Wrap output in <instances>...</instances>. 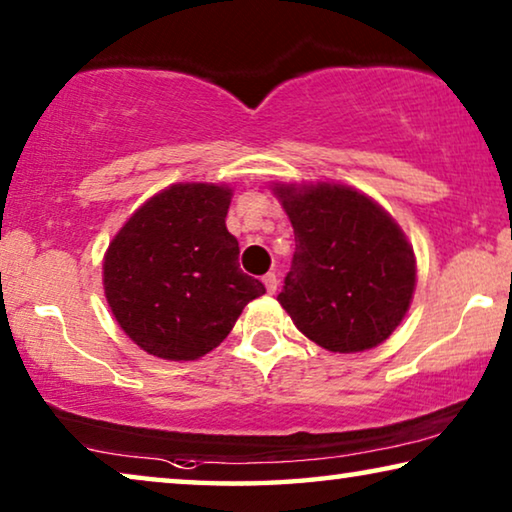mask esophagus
Here are the masks:
<instances>
[{"mask_svg": "<svg viewBox=\"0 0 512 512\" xmlns=\"http://www.w3.org/2000/svg\"><path fill=\"white\" fill-rule=\"evenodd\" d=\"M262 282H264L266 292H269V294H276V289H278V278H276V273H266V276L262 278Z\"/></svg>", "mask_w": 512, "mask_h": 512, "instance_id": "esophagus-1", "label": "esophagus"}]
</instances>
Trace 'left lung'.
<instances>
[{"label": "left lung", "instance_id": "left-lung-1", "mask_svg": "<svg viewBox=\"0 0 512 512\" xmlns=\"http://www.w3.org/2000/svg\"><path fill=\"white\" fill-rule=\"evenodd\" d=\"M296 253L278 301L319 347L356 354L388 340L416 289L414 248L391 213L347 183L271 186Z\"/></svg>", "mask_w": 512, "mask_h": 512}]
</instances>
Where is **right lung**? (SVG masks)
Instances as JSON below:
<instances>
[{"instance_id": "obj_1", "label": "right lung", "mask_w": 512, "mask_h": 512, "mask_svg": "<svg viewBox=\"0 0 512 512\" xmlns=\"http://www.w3.org/2000/svg\"><path fill=\"white\" fill-rule=\"evenodd\" d=\"M225 183H172L137 209L103 257L114 319L144 352L195 361L216 349L266 289L239 269Z\"/></svg>"}]
</instances>
